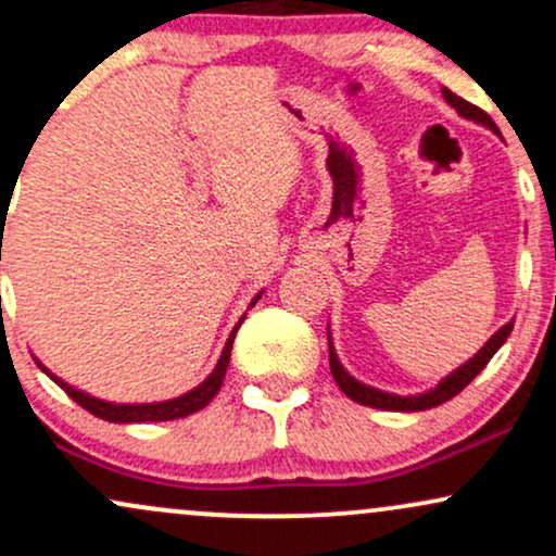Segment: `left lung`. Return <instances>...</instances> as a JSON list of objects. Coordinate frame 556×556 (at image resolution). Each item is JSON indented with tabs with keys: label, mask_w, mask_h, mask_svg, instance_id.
Here are the masks:
<instances>
[{
	"label": "left lung",
	"mask_w": 556,
	"mask_h": 556,
	"mask_svg": "<svg viewBox=\"0 0 556 556\" xmlns=\"http://www.w3.org/2000/svg\"><path fill=\"white\" fill-rule=\"evenodd\" d=\"M442 93H444L446 104L455 106L460 117L473 119V123L489 127V130H494V132H500V127L494 125V119H491L489 114L483 112V110H478L476 104H470V101L460 99V96L452 93L450 88H442ZM513 324H515V321L504 324V327H502L500 331H496V334H491V340H489L486 344H483L481 350H478L473 358L465 363V366L457 368V371H452L450 376H446V379H442L437 387L429 389V392H424V394H410V397H400V394H389V392H381V389H374V387L361 384L358 379H353V376H350V374L342 368V363H340V358H337L334 348H331V337H329V366H331V376H334V381H337V384H340L342 392L348 394L350 400L361 402V405L379 407V410H397V413L429 410V407L442 405V402L452 400V397H455V394H460L463 389L468 387L470 381H473L476 376L483 371V368H486V363H489L491 358H494L496 350H500L502 344L507 342L509 331H513Z\"/></svg>",
	"instance_id": "obj_1"
}]
</instances>
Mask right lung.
Here are the masks:
<instances>
[{
    "instance_id": "add662e5",
    "label": "right lung",
    "mask_w": 556,
    "mask_h": 556,
    "mask_svg": "<svg viewBox=\"0 0 556 556\" xmlns=\"http://www.w3.org/2000/svg\"><path fill=\"white\" fill-rule=\"evenodd\" d=\"M258 298H261V292L253 298L251 305H256ZM240 324H242V318L238 321V327L232 329V334H229L225 350H222V355H219V363H216L214 371L206 376V381H203V384H198L195 389H190V392L180 394V397L164 400V402H143V405H117V402H104L99 397H91V394L80 392V389L70 387L67 381H62L60 376H54L47 366H41L38 361L36 363H38V368H41V371L54 381V384H60L62 389H65L67 397H73L80 407H86L88 413H93L96 418H104V420H110V424H149V420H175V418L190 416V413L203 410V407L214 400V394L219 392L222 381H225V374L229 366V353H232V342H235V334H238Z\"/></svg>"
}]
</instances>
